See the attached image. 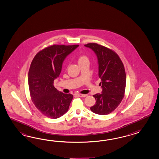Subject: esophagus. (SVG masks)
<instances>
[{
  "instance_id": "1",
  "label": "esophagus",
  "mask_w": 159,
  "mask_h": 159,
  "mask_svg": "<svg viewBox=\"0 0 159 159\" xmlns=\"http://www.w3.org/2000/svg\"><path fill=\"white\" fill-rule=\"evenodd\" d=\"M76 95H77V96L79 97H86L87 96V95L82 94H76Z\"/></svg>"
}]
</instances>
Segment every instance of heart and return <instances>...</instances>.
Masks as SVG:
<instances>
[{
    "label": "heart",
    "instance_id": "b5f03b06",
    "mask_svg": "<svg viewBox=\"0 0 159 159\" xmlns=\"http://www.w3.org/2000/svg\"><path fill=\"white\" fill-rule=\"evenodd\" d=\"M86 60H88V58L86 56H80L78 58V62H82L83 61Z\"/></svg>",
    "mask_w": 159,
    "mask_h": 159
}]
</instances>
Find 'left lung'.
Here are the masks:
<instances>
[{
	"label": "left lung",
	"instance_id": "1",
	"mask_svg": "<svg viewBox=\"0 0 159 159\" xmlns=\"http://www.w3.org/2000/svg\"><path fill=\"white\" fill-rule=\"evenodd\" d=\"M91 48L97 57L99 84L101 94L93 95L96 103L90 107L96 114L105 115L115 111L125 95L126 75L125 66L120 57L112 50L97 43L84 45Z\"/></svg>",
	"mask_w": 159,
	"mask_h": 159
}]
</instances>
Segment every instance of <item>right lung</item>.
Wrapping results in <instances>:
<instances>
[{
  "label": "right lung",
  "mask_w": 159,
  "mask_h": 159,
  "mask_svg": "<svg viewBox=\"0 0 159 159\" xmlns=\"http://www.w3.org/2000/svg\"><path fill=\"white\" fill-rule=\"evenodd\" d=\"M79 45H52L36 54L28 72L30 95L36 108L44 116L57 119L68 111L73 95L58 91L54 80L59 76L63 61Z\"/></svg>",
  "instance_id": "1"
}]
</instances>
